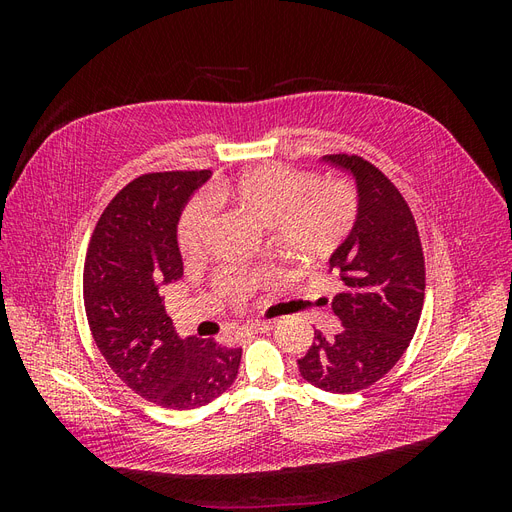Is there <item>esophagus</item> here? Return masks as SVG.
I'll return each instance as SVG.
<instances>
[{
    "label": "esophagus",
    "mask_w": 512,
    "mask_h": 512,
    "mask_svg": "<svg viewBox=\"0 0 512 512\" xmlns=\"http://www.w3.org/2000/svg\"><path fill=\"white\" fill-rule=\"evenodd\" d=\"M269 329H271V324H267V322H258V324H250V327L241 329V335L252 337V335H258V333H265V331H269Z\"/></svg>",
    "instance_id": "esophagus-1"
}]
</instances>
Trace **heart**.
Here are the masks:
<instances>
[{"instance_id":"heart-1","label":"heart","mask_w":512,"mask_h":512,"mask_svg":"<svg viewBox=\"0 0 512 512\" xmlns=\"http://www.w3.org/2000/svg\"><path fill=\"white\" fill-rule=\"evenodd\" d=\"M212 203H230L271 228L273 241L301 260L333 254L356 222V196L346 181L316 183V177L284 164L258 166L226 183L209 188ZM213 224V207L196 198L177 224V245L183 258L203 254ZM260 273L222 271L218 288L230 301H243L258 286Z\"/></svg>"}]
</instances>
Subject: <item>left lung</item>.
Wrapping results in <instances>:
<instances>
[{"label": "left lung", "instance_id": "left-lung-1", "mask_svg": "<svg viewBox=\"0 0 512 512\" xmlns=\"http://www.w3.org/2000/svg\"><path fill=\"white\" fill-rule=\"evenodd\" d=\"M356 183V222L331 254L346 286L333 312L342 331L314 333L299 359L301 376L329 393H356L389 374L410 346L425 299V258L404 196L382 170L359 156H324Z\"/></svg>", "mask_w": 512, "mask_h": 512}]
</instances>
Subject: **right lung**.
<instances>
[{
    "mask_svg": "<svg viewBox=\"0 0 512 512\" xmlns=\"http://www.w3.org/2000/svg\"><path fill=\"white\" fill-rule=\"evenodd\" d=\"M211 170L149 173L123 188L91 235L83 297L91 335L134 393L162 408L192 410L235 382L241 348L179 337L160 286L179 280L177 224Z\"/></svg>",
    "mask_w": 512,
    "mask_h": 512,
    "instance_id": "add662e5",
    "label": "right lung"
}]
</instances>
